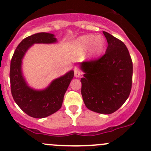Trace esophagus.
Here are the masks:
<instances>
[{
    "label": "esophagus",
    "mask_w": 151,
    "mask_h": 151,
    "mask_svg": "<svg viewBox=\"0 0 151 151\" xmlns=\"http://www.w3.org/2000/svg\"><path fill=\"white\" fill-rule=\"evenodd\" d=\"M74 75H75V76L76 77V78H79V77L81 76V70H78V68H75V70H74Z\"/></svg>",
    "instance_id": "34e87169"
}]
</instances>
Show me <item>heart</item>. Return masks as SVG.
Masks as SVG:
<instances>
[{
  "label": "heart",
  "instance_id": "heart-1",
  "mask_svg": "<svg viewBox=\"0 0 151 151\" xmlns=\"http://www.w3.org/2000/svg\"><path fill=\"white\" fill-rule=\"evenodd\" d=\"M77 46L81 50H86L90 47L93 55H99L105 46V41L101 35H85L77 40Z\"/></svg>",
  "mask_w": 151,
  "mask_h": 151
}]
</instances>
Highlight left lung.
<instances>
[{
	"mask_svg": "<svg viewBox=\"0 0 151 151\" xmlns=\"http://www.w3.org/2000/svg\"><path fill=\"white\" fill-rule=\"evenodd\" d=\"M107 48L101 58L80 63L84 73L81 95L86 107L102 114L114 113L131 91L133 62L125 44L103 32Z\"/></svg>",
	"mask_w": 151,
	"mask_h": 151,
	"instance_id": "1",
	"label": "left lung"
}]
</instances>
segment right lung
<instances>
[{
  "mask_svg": "<svg viewBox=\"0 0 151 151\" xmlns=\"http://www.w3.org/2000/svg\"><path fill=\"white\" fill-rule=\"evenodd\" d=\"M57 41L53 34L39 32L27 37L18 44L10 64V87L18 107L31 117H47L58 111L74 76L73 70L52 81L44 90H35L27 85L21 71V63L28 49L34 44H52Z\"/></svg>",
  "mask_w": 151,
  "mask_h": 151,
  "instance_id": "right-lung-1",
  "label": "right lung"
}]
</instances>
